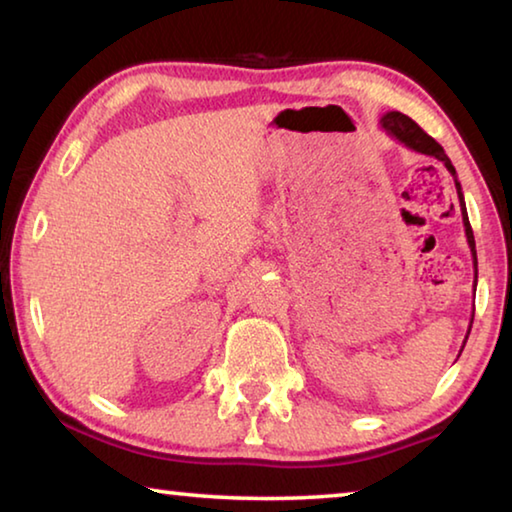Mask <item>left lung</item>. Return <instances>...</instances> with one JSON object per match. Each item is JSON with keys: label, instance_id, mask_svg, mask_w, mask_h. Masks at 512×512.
I'll return each instance as SVG.
<instances>
[{"label": "left lung", "instance_id": "1", "mask_svg": "<svg viewBox=\"0 0 512 512\" xmlns=\"http://www.w3.org/2000/svg\"><path fill=\"white\" fill-rule=\"evenodd\" d=\"M379 124L384 131L395 137L397 142L404 144L406 149H411L415 153H424L429 155V158H436L440 160L447 167V171L452 173L454 178V185H456V194H458V203H461V214H463V228H465V237H467V244H470V253H472V259H474V287H476V244H474V232H472V225H470V219H467V210H465V198H463V189H461V183H458V176H456V169L452 160L447 158L443 146H440L433 137H429L427 133L422 131V128L415 124V121L411 117L402 115V112L397 110H391L386 112V115H381ZM476 291V289H474ZM472 320H474V311H472V318H470V327H467V336H470V329H472ZM465 336V341H467ZM465 341H463V348H465ZM463 352V350H461Z\"/></svg>", "mask_w": 512, "mask_h": 512}]
</instances>
